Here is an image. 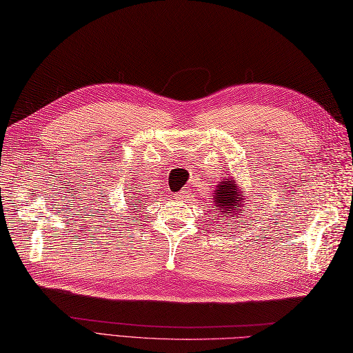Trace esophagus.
<instances>
[{
	"mask_svg": "<svg viewBox=\"0 0 353 353\" xmlns=\"http://www.w3.org/2000/svg\"><path fill=\"white\" fill-rule=\"evenodd\" d=\"M190 197V190L188 188H183L181 192L177 194V199H188Z\"/></svg>",
	"mask_w": 353,
	"mask_h": 353,
	"instance_id": "esophagus-1",
	"label": "esophagus"
}]
</instances>
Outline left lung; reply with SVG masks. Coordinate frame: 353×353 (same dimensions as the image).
Here are the masks:
<instances>
[{
  "label": "left lung",
  "mask_w": 353,
  "mask_h": 353,
  "mask_svg": "<svg viewBox=\"0 0 353 353\" xmlns=\"http://www.w3.org/2000/svg\"><path fill=\"white\" fill-rule=\"evenodd\" d=\"M238 192L239 191H238V186L235 185V182L230 181V179H224V181L219 185V188H216L214 192L215 194L214 196V205H215L214 211L221 214V216L234 215L236 212V209L243 206V200H241L243 194L239 196Z\"/></svg>",
  "instance_id": "1"
}]
</instances>
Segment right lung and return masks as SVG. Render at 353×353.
I'll return each mask as SVG.
<instances>
[{
	"mask_svg": "<svg viewBox=\"0 0 353 353\" xmlns=\"http://www.w3.org/2000/svg\"><path fill=\"white\" fill-rule=\"evenodd\" d=\"M134 192H137V191H134ZM124 197H130V196H124ZM142 205V201H141V199H138L137 196H133V197H130L129 199V203H127V205ZM137 208H139V206H134V209H137Z\"/></svg>",
	"mask_w": 353,
	"mask_h": 353,
	"instance_id": "1",
	"label": "right lung"
}]
</instances>
